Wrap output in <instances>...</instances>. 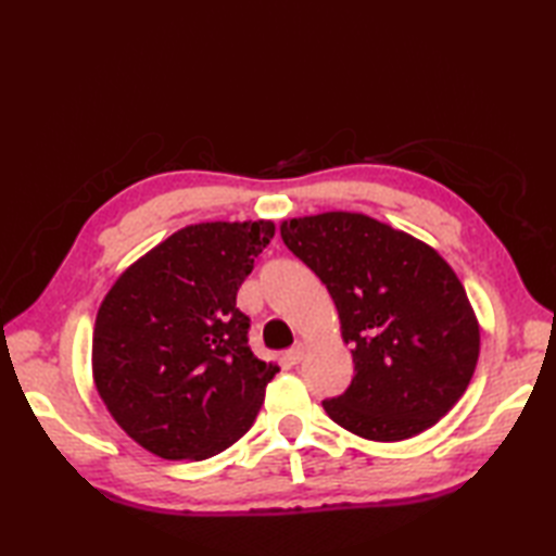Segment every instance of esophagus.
I'll return each mask as SVG.
<instances>
[{
    "label": "esophagus",
    "mask_w": 556,
    "mask_h": 556,
    "mask_svg": "<svg viewBox=\"0 0 556 556\" xmlns=\"http://www.w3.org/2000/svg\"><path fill=\"white\" fill-rule=\"evenodd\" d=\"M285 358H287V363H291V365H299V363L305 358V346H303V344H296L293 349H289V351L285 353Z\"/></svg>",
    "instance_id": "esophagus-1"
}]
</instances>
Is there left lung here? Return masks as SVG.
<instances>
[{"mask_svg": "<svg viewBox=\"0 0 556 556\" xmlns=\"http://www.w3.org/2000/svg\"><path fill=\"white\" fill-rule=\"evenodd\" d=\"M332 296L356 375L327 416L372 442L416 437L446 416L476 372L480 325L432 245L361 212L279 224Z\"/></svg>", "mask_w": 556, "mask_h": 556, "instance_id": "obj_1", "label": "left lung"}]
</instances>
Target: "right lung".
I'll return each instance as SVG.
<instances>
[{"instance_id": "add662e5", "label": "right lung", "mask_w": 556, "mask_h": 556, "mask_svg": "<svg viewBox=\"0 0 556 556\" xmlns=\"http://www.w3.org/2000/svg\"><path fill=\"white\" fill-rule=\"evenodd\" d=\"M275 222H200L128 267L100 303L92 380L119 428L167 460L215 456L251 430L277 363L253 356L236 293Z\"/></svg>"}]
</instances>
